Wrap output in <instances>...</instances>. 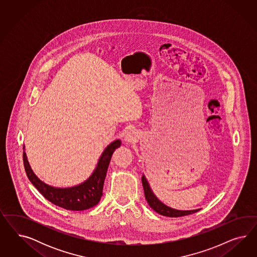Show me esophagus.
<instances>
[{
  "mask_svg": "<svg viewBox=\"0 0 257 257\" xmlns=\"http://www.w3.org/2000/svg\"><path fill=\"white\" fill-rule=\"evenodd\" d=\"M138 138H139V136H138L137 133L135 132V131H130V132H128V134L126 135L125 140H126L128 143H134Z\"/></svg>",
  "mask_w": 257,
  "mask_h": 257,
  "instance_id": "34e87169",
  "label": "esophagus"
}]
</instances>
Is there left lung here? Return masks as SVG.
<instances>
[{"mask_svg": "<svg viewBox=\"0 0 257 257\" xmlns=\"http://www.w3.org/2000/svg\"><path fill=\"white\" fill-rule=\"evenodd\" d=\"M142 186H143V189H144V195H145V199L148 202L149 205L156 211V213L162 215V216H166V217H171V218H177V217H183V216H187V215H190L193 214L195 212L200 210H189V211H180L172 209L171 207L166 206L162 202H159L156 199V196L153 194L151 188L149 187L148 182L144 176H142Z\"/></svg>", "mask_w": 257, "mask_h": 257, "instance_id": "left-lung-1", "label": "left lung"}]
</instances>
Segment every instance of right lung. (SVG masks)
<instances>
[{
  "label": "right lung",
  "mask_w": 257,
  "mask_h": 257,
  "mask_svg": "<svg viewBox=\"0 0 257 257\" xmlns=\"http://www.w3.org/2000/svg\"><path fill=\"white\" fill-rule=\"evenodd\" d=\"M120 146V141L116 140L107 146L102 153L92 175L85 183L70 188H55L45 185L33 173L24 152V169L27 177L41 194L49 202L64 209L82 211L89 209L98 204L102 196L103 182L106 176L111 156Z\"/></svg>",
  "instance_id": "right-lung-1"
}]
</instances>
